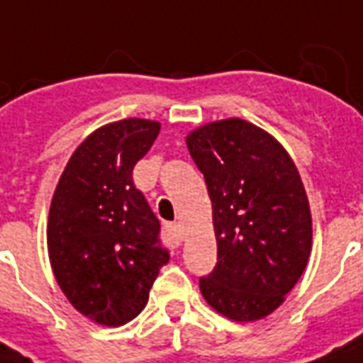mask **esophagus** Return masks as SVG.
Returning a JSON list of instances; mask_svg holds the SVG:
<instances>
[{
	"mask_svg": "<svg viewBox=\"0 0 363 363\" xmlns=\"http://www.w3.org/2000/svg\"><path fill=\"white\" fill-rule=\"evenodd\" d=\"M165 233H167V239L173 245H179L182 241V224L181 222H171V224L165 226Z\"/></svg>",
	"mask_w": 363,
	"mask_h": 363,
	"instance_id": "34e87169",
	"label": "esophagus"
}]
</instances>
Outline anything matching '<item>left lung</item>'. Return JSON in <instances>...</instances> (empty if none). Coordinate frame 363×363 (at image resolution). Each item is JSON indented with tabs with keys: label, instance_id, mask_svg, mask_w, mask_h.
Wrapping results in <instances>:
<instances>
[{
	"label": "left lung",
	"instance_id": "1",
	"mask_svg": "<svg viewBox=\"0 0 363 363\" xmlns=\"http://www.w3.org/2000/svg\"><path fill=\"white\" fill-rule=\"evenodd\" d=\"M186 147L209 190L218 254L199 290L230 320L265 318L296 286L313 247L298 167L275 137L242 118L199 125Z\"/></svg>",
	"mask_w": 363,
	"mask_h": 363
}]
</instances>
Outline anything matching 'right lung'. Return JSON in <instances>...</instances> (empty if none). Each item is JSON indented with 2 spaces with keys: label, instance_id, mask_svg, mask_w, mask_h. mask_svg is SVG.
Listing matches in <instances>:
<instances>
[{
  "label": "right lung",
  "instance_id": "obj_1",
  "mask_svg": "<svg viewBox=\"0 0 363 363\" xmlns=\"http://www.w3.org/2000/svg\"><path fill=\"white\" fill-rule=\"evenodd\" d=\"M158 133L160 122L147 118L92 131L71 154L50 201L47 247L56 282L101 326L133 320L169 262L158 218L131 179Z\"/></svg>",
  "mask_w": 363,
  "mask_h": 363
}]
</instances>
